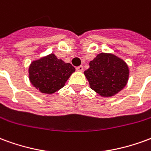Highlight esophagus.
Listing matches in <instances>:
<instances>
[{
  "label": "esophagus",
  "mask_w": 151,
  "mask_h": 151,
  "mask_svg": "<svg viewBox=\"0 0 151 151\" xmlns=\"http://www.w3.org/2000/svg\"><path fill=\"white\" fill-rule=\"evenodd\" d=\"M76 70H77V71H78V72H82V71H83V66L82 65L78 66V67L76 68Z\"/></svg>",
  "instance_id": "34e87169"
}]
</instances>
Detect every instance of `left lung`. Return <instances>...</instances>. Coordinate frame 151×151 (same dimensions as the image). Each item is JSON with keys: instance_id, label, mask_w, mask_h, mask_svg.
<instances>
[{"instance_id": "1", "label": "left lung", "mask_w": 151, "mask_h": 151, "mask_svg": "<svg viewBox=\"0 0 151 151\" xmlns=\"http://www.w3.org/2000/svg\"><path fill=\"white\" fill-rule=\"evenodd\" d=\"M84 74L90 86L104 97L113 96L126 86L129 67L123 60L113 54L100 53L90 62Z\"/></svg>"}]
</instances>
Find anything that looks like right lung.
Returning <instances> with one entry per match:
<instances>
[{"mask_svg":"<svg viewBox=\"0 0 151 151\" xmlns=\"http://www.w3.org/2000/svg\"><path fill=\"white\" fill-rule=\"evenodd\" d=\"M74 67L58 59L54 54L31 63L29 67V79L31 84L44 94H52L62 88Z\"/></svg>","mask_w":151,"mask_h":151,"instance_id":"1","label":"right lung"}]
</instances>
